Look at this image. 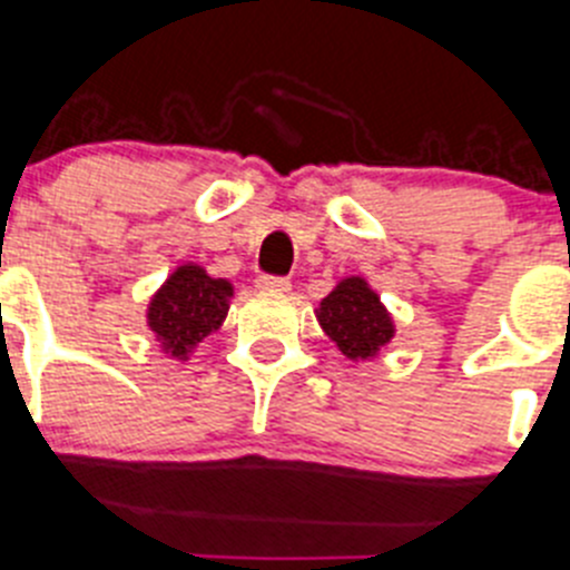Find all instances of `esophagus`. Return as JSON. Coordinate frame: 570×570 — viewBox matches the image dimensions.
I'll return each mask as SVG.
<instances>
[{
    "instance_id": "esophagus-1",
    "label": "esophagus",
    "mask_w": 570,
    "mask_h": 570,
    "mask_svg": "<svg viewBox=\"0 0 570 570\" xmlns=\"http://www.w3.org/2000/svg\"><path fill=\"white\" fill-rule=\"evenodd\" d=\"M255 286H258L261 292H286L292 284L284 275H261V278L255 281Z\"/></svg>"
}]
</instances>
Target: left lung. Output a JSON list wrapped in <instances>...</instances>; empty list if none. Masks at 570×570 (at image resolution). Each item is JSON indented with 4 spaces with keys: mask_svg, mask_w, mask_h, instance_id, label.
Instances as JSON below:
<instances>
[{
    "mask_svg": "<svg viewBox=\"0 0 570 570\" xmlns=\"http://www.w3.org/2000/svg\"><path fill=\"white\" fill-rule=\"evenodd\" d=\"M323 332L348 360H368L393 337V323L363 278L340 281L317 312Z\"/></svg>",
    "mask_w": 570,
    "mask_h": 570,
    "instance_id": "left-lung-1",
    "label": "left lung"
}]
</instances>
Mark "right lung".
Masks as SVG:
<instances>
[{"instance_id": "add662e5", "label": "right lung", "mask_w": 570, "mask_h": 570, "mask_svg": "<svg viewBox=\"0 0 570 570\" xmlns=\"http://www.w3.org/2000/svg\"><path fill=\"white\" fill-rule=\"evenodd\" d=\"M230 295L233 286L225 278H210L196 264L179 267L148 306V326L165 354L188 360L194 345L222 326L230 309Z\"/></svg>"}]
</instances>
